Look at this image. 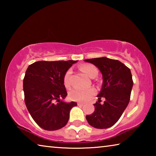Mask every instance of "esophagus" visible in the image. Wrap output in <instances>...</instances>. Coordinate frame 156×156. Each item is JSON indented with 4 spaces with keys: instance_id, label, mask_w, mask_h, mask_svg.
<instances>
[{
    "instance_id": "esophagus-1",
    "label": "esophagus",
    "mask_w": 156,
    "mask_h": 156,
    "mask_svg": "<svg viewBox=\"0 0 156 156\" xmlns=\"http://www.w3.org/2000/svg\"><path fill=\"white\" fill-rule=\"evenodd\" d=\"M84 104L83 103V102H78V106H83Z\"/></svg>"
}]
</instances>
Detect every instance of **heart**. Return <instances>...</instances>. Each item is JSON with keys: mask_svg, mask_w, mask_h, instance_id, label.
Here are the masks:
<instances>
[{"mask_svg": "<svg viewBox=\"0 0 156 156\" xmlns=\"http://www.w3.org/2000/svg\"><path fill=\"white\" fill-rule=\"evenodd\" d=\"M80 69L90 78H95L98 73L97 68L91 64H83L80 66ZM70 69L67 71L63 77V84L65 87L70 86ZM96 94V89L93 87L88 89H80L78 87L73 88L69 93V96L72 100L79 102H85Z\"/></svg>", "mask_w": 156, "mask_h": 156, "instance_id": "heart-1", "label": "heart"}]
</instances>
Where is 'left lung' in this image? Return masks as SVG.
Instances as JSON below:
<instances>
[{
  "label": "left lung",
  "mask_w": 156,
  "mask_h": 156,
  "mask_svg": "<svg viewBox=\"0 0 156 156\" xmlns=\"http://www.w3.org/2000/svg\"><path fill=\"white\" fill-rule=\"evenodd\" d=\"M99 69L102 74L103 83L98 95V102L94 105L95 111L86 115L88 123L97 129L112 126L120 119L130 100L133 82L130 69L118 60L107 57L84 60ZM105 100L100 104L101 98Z\"/></svg>",
  "instance_id": "obj_1"
}]
</instances>
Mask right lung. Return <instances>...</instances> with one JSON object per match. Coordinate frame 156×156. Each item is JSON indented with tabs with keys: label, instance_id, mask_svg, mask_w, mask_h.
<instances>
[{
	"label": "right lung",
	"instance_id": "add662e5",
	"mask_svg": "<svg viewBox=\"0 0 156 156\" xmlns=\"http://www.w3.org/2000/svg\"><path fill=\"white\" fill-rule=\"evenodd\" d=\"M77 60L38 61L29 66L23 79L25 102L36 123L47 131L67 125L69 112L77 105L65 102L67 96L63 84L65 73Z\"/></svg>",
	"mask_w": 156,
	"mask_h": 156
}]
</instances>
